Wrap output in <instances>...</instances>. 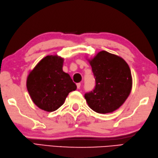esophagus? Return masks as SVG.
Wrapping results in <instances>:
<instances>
[{
    "label": "esophagus",
    "instance_id": "1",
    "mask_svg": "<svg viewBox=\"0 0 158 158\" xmlns=\"http://www.w3.org/2000/svg\"><path fill=\"white\" fill-rule=\"evenodd\" d=\"M76 86H77V89H80V86H81V84H80V83H77L76 84Z\"/></svg>",
    "mask_w": 158,
    "mask_h": 158
}]
</instances>
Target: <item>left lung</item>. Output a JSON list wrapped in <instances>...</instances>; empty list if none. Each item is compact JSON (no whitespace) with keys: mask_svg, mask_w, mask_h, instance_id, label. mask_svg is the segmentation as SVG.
Instances as JSON below:
<instances>
[{"mask_svg":"<svg viewBox=\"0 0 158 158\" xmlns=\"http://www.w3.org/2000/svg\"><path fill=\"white\" fill-rule=\"evenodd\" d=\"M95 78V87L85 98L93 111L107 114L117 110L126 100L132 88L128 64L116 54L102 50L87 59Z\"/></svg>","mask_w":158,"mask_h":158,"instance_id":"1","label":"left lung"}]
</instances>
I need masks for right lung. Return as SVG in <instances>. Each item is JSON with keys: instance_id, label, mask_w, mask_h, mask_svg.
<instances>
[{"instance_id": "add662e5", "label": "right lung", "mask_w": 158, "mask_h": 158, "mask_svg": "<svg viewBox=\"0 0 158 158\" xmlns=\"http://www.w3.org/2000/svg\"><path fill=\"white\" fill-rule=\"evenodd\" d=\"M63 58L58 55L46 56L28 75V92L32 101L41 110H56L69 93L77 88L70 76L63 71Z\"/></svg>"}]
</instances>
